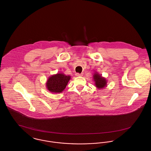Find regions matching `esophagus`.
<instances>
[{
	"mask_svg": "<svg viewBox=\"0 0 151 151\" xmlns=\"http://www.w3.org/2000/svg\"><path fill=\"white\" fill-rule=\"evenodd\" d=\"M76 76H77V77H78V76H83V73H81V74H80V73H76Z\"/></svg>",
	"mask_w": 151,
	"mask_h": 151,
	"instance_id": "1",
	"label": "esophagus"
}]
</instances>
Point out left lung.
I'll return each mask as SVG.
<instances>
[{"label":"left lung","mask_w":151,"mask_h":151,"mask_svg":"<svg viewBox=\"0 0 151 151\" xmlns=\"http://www.w3.org/2000/svg\"><path fill=\"white\" fill-rule=\"evenodd\" d=\"M93 77L95 83V86L98 89H103L107 86L106 79L102 77L98 72L95 71Z\"/></svg>","instance_id":"8db88e82"}]
</instances>
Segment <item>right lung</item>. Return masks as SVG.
I'll return each instance as SVG.
<instances>
[{
    "label": "right lung",
    "mask_w": 151,
    "mask_h": 151,
    "mask_svg": "<svg viewBox=\"0 0 151 151\" xmlns=\"http://www.w3.org/2000/svg\"><path fill=\"white\" fill-rule=\"evenodd\" d=\"M71 76L64 73H57L49 77L46 86L47 89L52 93H61L65 88Z\"/></svg>",
    "instance_id": "add662e5"
}]
</instances>
